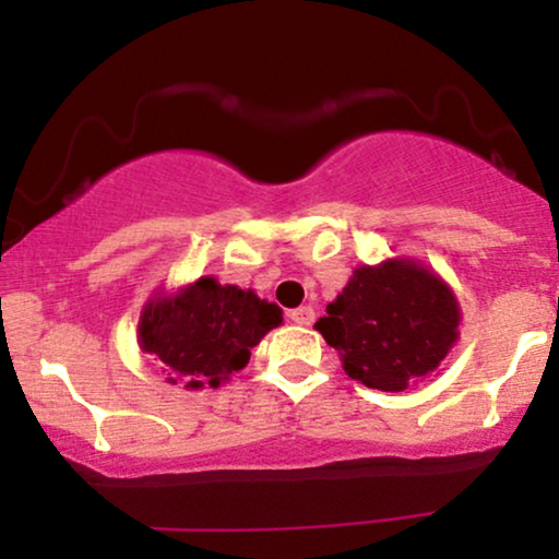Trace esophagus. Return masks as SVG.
Instances as JSON below:
<instances>
[{
    "label": "esophagus",
    "mask_w": 559,
    "mask_h": 559,
    "mask_svg": "<svg viewBox=\"0 0 559 559\" xmlns=\"http://www.w3.org/2000/svg\"><path fill=\"white\" fill-rule=\"evenodd\" d=\"M288 318H292L297 325H312L316 323V310L305 305V307H297V310L288 312Z\"/></svg>",
    "instance_id": "obj_1"
}]
</instances>
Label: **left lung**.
I'll list each match as a JSON object with an SVG mask.
<instances>
[{
	"label": "left lung",
	"mask_w": 559,
	"mask_h": 559,
	"mask_svg": "<svg viewBox=\"0 0 559 559\" xmlns=\"http://www.w3.org/2000/svg\"><path fill=\"white\" fill-rule=\"evenodd\" d=\"M325 312L316 329L346 376L378 391H404L433 373L460 336L452 288L409 258L355 267Z\"/></svg>",
	"instance_id": "obj_1"
}]
</instances>
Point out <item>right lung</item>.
I'll use <instances>...</instances> for the list:
<instances>
[{
    "instance_id": "obj_1",
    "label": "right lung",
    "mask_w": 559,
    "mask_h": 559,
    "mask_svg": "<svg viewBox=\"0 0 559 559\" xmlns=\"http://www.w3.org/2000/svg\"><path fill=\"white\" fill-rule=\"evenodd\" d=\"M281 307L252 288L217 284L213 275L146 301L139 320V344L163 365L168 383L217 389L249 362L252 346L281 325Z\"/></svg>"
}]
</instances>
